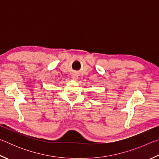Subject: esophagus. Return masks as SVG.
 <instances>
[{
  "label": "esophagus",
  "mask_w": 159,
  "mask_h": 159,
  "mask_svg": "<svg viewBox=\"0 0 159 159\" xmlns=\"http://www.w3.org/2000/svg\"><path fill=\"white\" fill-rule=\"evenodd\" d=\"M72 78H73V79H77L76 75H73V76H72Z\"/></svg>",
  "instance_id": "esophagus-1"
}]
</instances>
